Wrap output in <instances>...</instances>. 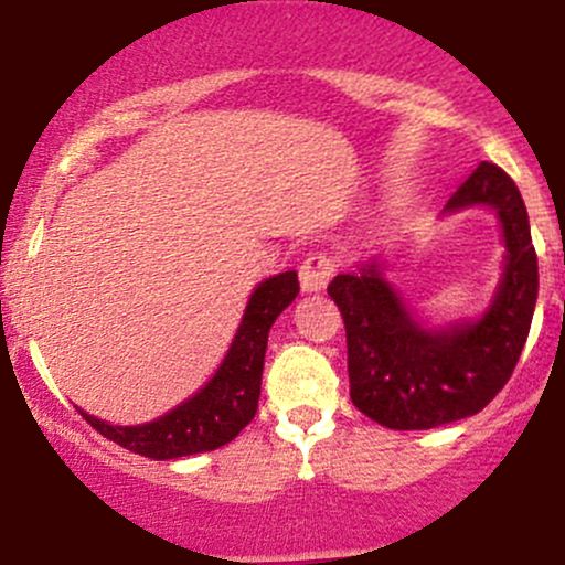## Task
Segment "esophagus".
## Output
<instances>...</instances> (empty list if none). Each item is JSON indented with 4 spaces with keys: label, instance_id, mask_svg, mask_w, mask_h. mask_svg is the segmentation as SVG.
<instances>
[{
    "label": "esophagus",
    "instance_id": "obj_1",
    "mask_svg": "<svg viewBox=\"0 0 565 565\" xmlns=\"http://www.w3.org/2000/svg\"><path fill=\"white\" fill-rule=\"evenodd\" d=\"M334 276V260L329 255H308L300 265V287L302 291H321L332 281Z\"/></svg>",
    "mask_w": 565,
    "mask_h": 565
}]
</instances>
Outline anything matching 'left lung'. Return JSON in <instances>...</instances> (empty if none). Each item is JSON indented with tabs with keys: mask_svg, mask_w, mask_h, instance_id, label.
Segmentation results:
<instances>
[{
	"mask_svg": "<svg viewBox=\"0 0 565 565\" xmlns=\"http://www.w3.org/2000/svg\"><path fill=\"white\" fill-rule=\"evenodd\" d=\"M472 204L497 210L508 249L483 319L425 329L374 263L334 276L327 289L345 321L350 401L391 430H430L478 414L502 391L526 345L540 291L526 204L491 161L476 167L446 210Z\"/></svg>",
	"mask_w": 565,
	"mask_h": 565,
	"instance_id": "1",
	"label": "left lung"
}]
</instances>
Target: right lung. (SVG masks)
Wrapping results in <instances>:
<instances>
[{"instance_id":"obj_1","label":"right lung","mask_w":565,"mask_h":565,"mask_svg":"<svg viewBox=\"0 0 565 565\" xmlns=\"http://www.w3.org/2000/svg\"><path fill=\"white\" fill-rule=\"evenodd\" d=\"M297 291H300V284H297L295 270L268 278L252 291L242 327L233 337L228 355L215 377L164 417L146 425L119 427L103 423L82 408L79 414L100 436L151 459H178L188 454L215 451L231 444L255 417L268 332L278 313L295 300Z\"/></svg>"}]
</instances>
